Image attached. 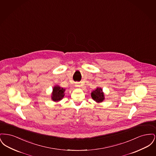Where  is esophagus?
Listing matches in <instances>:
<instances>
[{"instance_id": "1", "label": "esophagus", "mask_w": 156, "mask_h": 156, "mask_svg": "<svg viewBox=\"0 0 156 156\" xmlns=\"http://www.w3.org/2000/svg\"><path fill=\"white\" fill-rule=\"evenodd\" d=\"M77 85V86H78V85Z\"/></svg>"}]
</instances>
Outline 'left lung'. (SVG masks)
Listing matches in <instances>:
<instances>
[{
  "label": "left lung",
  "instance_id": "8db88e82",
  "mask_svg": "<svg viewBox=\"0 0 156 156\" xmlns=\"http://www.w3.org/2000/svg\"><path fill=\"white\" fill-rule=\"evenodd\" d=\"M92 98L98 103L103 102L105 99L104 94L101 88H97L95 90L92 91L91 93Z\"/></svg>",
  "mask_w": 156,
  "mask_h": 156
}]
</instances>
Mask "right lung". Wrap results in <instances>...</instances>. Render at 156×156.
<instances>
[{
  "label": "right lung",
  "instance_id": "obj_1",
  "mask_svg": "<svg viewBox=\"0 0 156 156\" xmlns=\"http://www.w3.org/2000/svg\"><path fill=\"white\" fill-rule=\"evenodd\" d=\"M65 89L61 88L58 85H55L52 89L51 99L54 102L61 101L65 95Z\"/></svg>",
  "mask_w": 156,
  "mask_h": 156
}]
</instances>
